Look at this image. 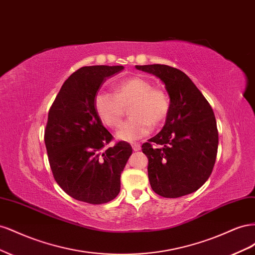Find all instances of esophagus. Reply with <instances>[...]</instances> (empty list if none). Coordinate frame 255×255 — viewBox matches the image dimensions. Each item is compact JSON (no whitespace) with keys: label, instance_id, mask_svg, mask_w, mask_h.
Here are the masks:
<instances>
[{"label":"esophagus","instance_id":"obj_1","mask_svg":"<svg viewBox=\"0 0 255 255\" xmlns=\"http://www.w3.org/2000/svg\"><path fill=\"white\" fill-rule=\"evenodd\" d=\"M132 148H133V150L136 152V151H139V150H141V146H140V144L139 143H132Z\"/></svg>","mask_w":255,"mask_h":255}]
</instances>
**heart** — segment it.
<instances>
[{
    "label": "heart",
    "instance_id": "b5f03b06",
    "mask_svg": "<svg viewBox=\"0 0 255 255\" xmlns=\"http://www.w3.org/2000/svg\"><path fill=\"white\" fill-rule=\"evenodd\" d=\"M129 104L128 114L132 117L121 123L116 130L118 139L129 142L148 135L152 127L160 125L170 111V99L166 92L154 88L151 81L141 76L119 82L114 94L101 90L94 98V107L99 119L112 128L120 122L125 106Z\"/></svg>",
    "mask_w": 255,
    "mask_h": 255
}]
</instances>
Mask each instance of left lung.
I'll list each match as a JSON object with an SVG mask.
<instances>
[{
  "instance_id": "1",
  "label": "left lung",
  "mask_w": 255,
  "mask_h": 255,
  "mask_svg": "<svg viewBox=\"0 0 255 255\" xmlns=\"http://www.w3.org/2000/svg\"><path fill=\"white\" fill-rule=\"evenodd\" d=\"M135 67L163 82L170 99L165 126L142 144L149 159L151 187L164 198L191 194L208 180L217 156L214 112L201 91L179 69L159 64Z\"/></svg>"
}]
</instances>
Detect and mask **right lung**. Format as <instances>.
I'll return each mask as SVG.
<instances>
[{"instance_id": "1", "label": "right lung", "mask_w": 255, "mask_h": 255, "mask_svg": "<svg viewBox=\"0 0 255 255\" xmlns=\"http://www.w3.org/2000/svg\"><path fill=\"white\" fill-rule=\"evenodd\" d=\"M123 66L79 69L61 86L51 106L44 142L54 179L63 190L90 204L110 202L120 192V176L132 146L119 141L103 151L112 134L99 119L94 98Z\"/></svg>"}]
</instances>
